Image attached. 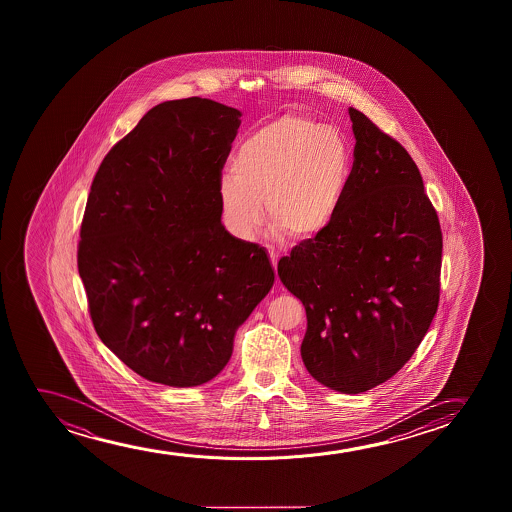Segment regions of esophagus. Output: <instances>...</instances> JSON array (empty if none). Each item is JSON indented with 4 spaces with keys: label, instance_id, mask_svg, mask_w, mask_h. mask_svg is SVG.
I'll use <instances>...</instances> for the list:
<instances>
[{
    "label": "esophagus",
    "instance_id": "1",
    "mask_svg": "<svg viewBox=\"0 0 512 512\" xmlns=\"http://www.w3.org/2000/svg\"><path fill=\"white\" fill-rule=\"evenodd\" d=\"M269 259H271V264H273L274 269H276V266H278V253L269 250Z\"/></svg>",
    "mask_w": 512,
    "mask_h": 512
}]
</instances>
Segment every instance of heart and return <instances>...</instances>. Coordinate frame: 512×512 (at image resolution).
Returning a JSON list of instances; mask_svg holds the SVG:
<instances>
[{
	"label": "heart",
	"instance_id": "heart-1",
	"mask_svg": "<svg viewBox=\"0 0 512 512\" xmlns=\"http://www.w3.org/2000/svg\"><path fill=\"white\" fill-rule=\"evenodd\" d=\"M353 154L339 129L285 115L241 143L218 197L224 222L250 239L264 222L285 241L315 239L343 204Z\"/></svg>",
	"mask_w": 512,
	"mask_h": 512
}]
</instances>
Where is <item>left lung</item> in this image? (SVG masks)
<instances>
[{"label": "left lung", "mask_w": 512, "mask_h": 512, "mask_svg": "<svg viewBox=\"0 0 512 512\" xmlns=\"http://www.w3.org/2000/svg\"><path fill=\"white\" fill-rule=\"evenodd\" d=\"M353 168L329 229L278 262L302 302V362L322 385L360 393L407 364L441 295L442 232L406 148L350 108Z\"/></svg>", "instance_id": "left-lung-1"}]
</instances>
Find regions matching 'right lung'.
<instances>
[{"label":"right lung","instance_id":"add662e5","mask_svg":"<svg viewBox=\"0 0 512 512\" xmlns=\"http://www.w3.org/2000/svg\"><path fill=\"white\" fill-rule=\"evenodd\" d=\"M241 112L203 98L154 106L92 180L78 273L99 339L141 378L197 386L274 283L262 246L220 222Z\"/></svg>","mask_w":512,"mask_h":512}]
</instances>
